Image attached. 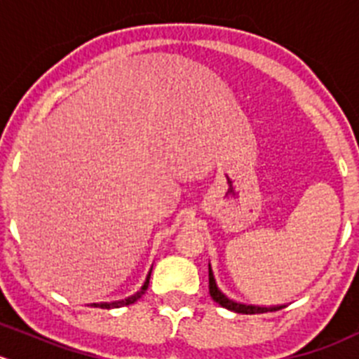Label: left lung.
<instances>
[{
  "label": "left lung",
  "mask_w": 359,
  "mask_h": 359,
  "mask_svg": "<svg viewBox=\"0 0 359 359\" xmlns=\"http://www.w3.org/2000/svg\"><path fill=\"white\" fill-rule=\"evenodd\" d=\"M209 292H210V297H212L217 304H221V306L226 308V310L236 311V313H246V316H251V313H267V311H276V310H281V308H285L283 304H280V306H257V304H244V303H237V301L230 299V297H226L225 294L221 292L219 287L216 285V280H214V273L212 269H210V264H209Z\"/></svg>",
  "instance_id": "8db88e82"
}]
</instances>
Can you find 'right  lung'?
Masks as SVG:
<instances>
[{
    "mask_svg": "<svg viewBox=\"0 0 359 359\" xmlns=\"http://www.w3.org/2000/svg\"><path fill=\"white\" fill-rule=\"evenodd\" d=\"M150 273H152V271H149V274H147V280H145V283H143V285H142V289H140L138 292H136V294H133V296L126 297V299L113 301V303H93L92 306H93V308H106V310H109V308H120V306H127V304H133V303H136V301H138L140 297H142L143 294H145V290L149 289V280H150Z\"/></svg>",
    "mask_w": 359,
    "mask_h": 359,
    "instance_id": "obj_1",
    "label": "right lung"
}]
</instances>
